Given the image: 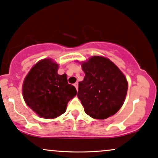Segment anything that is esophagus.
<instances>
[{"label": "esophagus", "instance_id": "obj_1", "mask_svg": "<svg viewBox=\"0 0 158 158\" xmlns=\"http://www.w3.org/2000/svg\"><path fill=\"white\" fill-rule=\"evenodd\" d=\"M74 87L76 88V89H77V90H78V83L76 82L75 84H74Z\"/></svg>", "mask_w": 158, "mask_h": 158}]
</instances>
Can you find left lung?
Here are the masks:
<instances>
[{
	"label": "left lung",
	"instance_id": "obj_1",
	"mask_svg": "<svg viewBox=\"0 0 158 158\" xmlns=\"http://www.w3.org/2000/svg\"><path fill=\"white\" fill-rule=\"evenodd\" d=\"M84 81L79 82L77 97L86 114L105 119L117 113L125 101L127 82L113 62L94 56L81 65Z\"/></svg>",
	"mask_w": 158,
	"mask_h": 158
}]
</instances>
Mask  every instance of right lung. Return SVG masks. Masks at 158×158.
Masks as SVG:
<instances>
[{
  "mask_svg": "<svg viewBox=\"0 0 158 158\" xmlns=\"http://www.w3.org/2000/svg\"><path fill=\"white\" fill-rule=\"evenodd\" d=\"M58 65L50 59L38 62L27 75L22 93L27 105L41 117L54 118L64 113L77 94L66 74H57Z\"/></svg>",
  "mask_w": 158,
  "mask_h": 158,
  "instance_id": "obj_1",
  "label": "right lung"
}]
</instances>
